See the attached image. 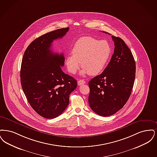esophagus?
Segmentation results:
<instances>
[{"instance_id":"esophagus-1","label":"esophagus","mask_w":157,"mask_h":157,"mask_svg":"<svg viewBox=\"0 0 157 157\" xmlns=\"http://www.w3.org/2000/svg\"><path fill=\"white\" fill-rule=\"evenodd\" d=\"M85 83H86V82L84 80H80L78 81V82H77L78 86H81L82 84H84Z\"/></svg>"}]
</instances>
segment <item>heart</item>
I'll use <instances>...</instances> for the list:
<instances>
[{
	"label": "heart",
	"instance_id": "1",
	"mask_svg": "<svg viewBox=\"0 0 157 157\" xmlns=\"http://www.w3.org/2000/svg\"><path fill=\"white\" fill-rule=\"evenodd\" d=\"M72 55L66 58V66L69 73L75 74L81 66L82 75L99 74L105 66L111 54L108 41L94 37H82L75 41L71 50Z\"/></svg>",
	"mask_w": 157,
	"mask_h": 157
}]
</instances>
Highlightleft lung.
<instances>
[{
    "label": "left lung",
    "mask_w": 157,
    "mask_h": 157,
    "mask_svg": "<svg viewBox=\"0 0 157 157\" xmlns=\"http://www.w3.org/2000/svg\"><path fill=\"white\" fill-rule=\"evenodd\" d=\"M112 39L115 48L111 60L102 73L89 82L90 107L103 117L112 116L123 108L136 77V62L130 48L121 38L112 36Z\"/></svg>",
    "instance_id": "8db88e82"
}]
</instances>
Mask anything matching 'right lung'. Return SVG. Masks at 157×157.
<instances>
[{
  "label": "right lung",
  "instance_id": "add662e5",
  "mask_svg": "<svg viewBox=\"0 0 157 157\" xmlns=\"http://www.w3.org/2000/svg\"><path fill=\"white\" fill-rule=\"evenodd\" d=\"M68 27L57 29L37 37L25 52L21 69L23 91L33 109L46 118L60 116L68 106L69 96L77 80L65 74L63 54L51 50L53 41L67 33Z\"/></svg>",
  "mask_w": 157,
  "mask_h": 157
}]
</instances>
